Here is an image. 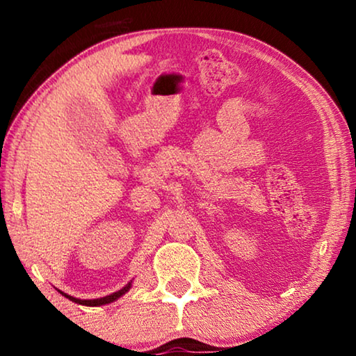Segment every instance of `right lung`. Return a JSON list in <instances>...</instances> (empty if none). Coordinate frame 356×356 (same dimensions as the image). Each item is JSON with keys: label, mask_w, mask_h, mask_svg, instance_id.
Segmentation results:
<instances>
[{"label": "right lung", "mask_w": 356, "mask_h": 356, "mask_svg": "<svg viewBox=\"0 0 356 356\" xmlns=\"http://www.w3.org/2000/svg\"><path fill=\"white\" fill-rule=\"evenodd\" d=\"M129 289H131V282L126 286H123V289H121V290L115 291V293L106 295V296H104V298H97V300H79V298H74V296H70V295L63 293V291H60V293L65 295L67 300L74 301V303H79V305H84V306H102V305H108V303H111V301L118 300L120 296H123L126 293V291H129Z\"/></svg>", "instance_id": "add662e5"}]
</instances>
